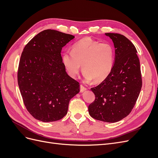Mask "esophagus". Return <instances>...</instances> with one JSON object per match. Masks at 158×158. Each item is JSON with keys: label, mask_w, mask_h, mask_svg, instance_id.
I'll return each mask as SVG.
<instances>
[{"label": "esophagus", "mask_w": 158, "mask_h": 158, "mask_svg": "<svg viewBox=\"0 0 158 158\" xmlns=\"http://www.w3.org/2000/svg\"><path fill=\"white\" fill-rule=\"evenodd\" d=\"M86 89H87V88H85V87H84V85H80V92H84V91H85Z\"/></svg>", "instance_id": "34e87169"}]
</instances>
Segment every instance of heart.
I'll list each match as a JSON object with an SVG mask.
<instances>
[{
  "mask_svg": "<svg viewBox=\"0 0 158 158\" xmlns=\"http://www.w3.org/2000/svg\"><path fill=\"white\" fill-rule=\"evenodd\" d=\"M62 61L68 74L73 78L78 76L82 66L83 76L86 82L94 80L100 82L111 72L114 63V49L108 43H100L84 38L73 45V51H65Z\"/></svg>",
  "mask_w": 158,
  "mask_h": 158,
  "instance_id": "heart-1",
  "label": "heart"
}]
</instances>
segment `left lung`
Returning <instances> with one entry per match:
<instances>
[{"label": "left lung", "mask_w": 158, "mask_h": 158, "mask_svg": "<svg viewBox=\"0 0 158 158\" xmlns=\"http://www.w3.org/2000/svg\"><path fill=\"white\" fill-rule=\"evenodd\" d=\"M105 34L113 42L115 59L107 77L91 88L95 99L88 111L96 120L115 123L129 114L136 102L142 88L140 65L135 45L125 36Z\"/></svg>", "instance_id": "8db88e82"}]
</instances>
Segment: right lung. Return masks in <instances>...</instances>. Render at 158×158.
Masks as SVG:
<instances>
[{"mask_svg": "<svg viewBox=\"0 0 158 158\" xmlns=\"http://www.w3.org/2000/svg\"><path fill=\"white\" fill-rule=\"evenodd\" d=\"M74 36L53 30L38 33L25 46L18 83L27 110L37 120L63 118L70 100L80 92L79 82L66 72L61 50Z\"/></svg>", "mask_w": 158, "mask_h": 158, "instance_id": "right-lung-1", "label": "right lung"}]
</instances>
